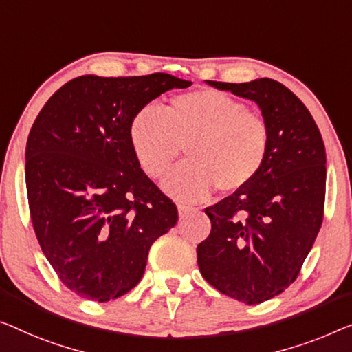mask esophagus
Masks as SVG:
<instances>
[{"label":"esophagus","instance_id":"1","mask_svg":"<svg viewBox=\"0 0 352 352\" xmlns=\"http://www.w3.org/2000/svg\"><path fill=\"white\" fill-rule=\"evenodd\" d=\"M192 212H196V208H194V207L183 206V204L178 206V214H180V218H185V217H188V214H191Z\"/></svg>","mask_w":352,"mask_h":352}]
</instances>
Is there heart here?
I'll return each instance as SVG.
<instances>
[{
	"mask_svg": "<svg viewBox=\"0 0 352 352\" xmlns=\"http://www.w3.org/2000/svg\"><path fill=\"white\" fill-rule=\"evenodd\" d=\"M129 142L140 167L151 178L169 170L182 146L188 160L178 164L162 188L182 202L242 190L264 166L270 133L265 120L243 102L217 90L177 94L164 113L145 106L129 123Z\"/></svg>",
	"mask_w": 352,
	"mask_h": 352,
	"instance_id": "obj_1",
	"label": "heart"
}]
</instances>
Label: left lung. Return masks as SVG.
I'll list each match as a JSON object with an SVG mask.
<instances>
[{
  "label": "left lung",
  "mask_w": 352,
  "mask_h": 352,
  "mask_svg": "<svg viewBox=\"0 0 352 352\" xmlns=\"http://www.w3.org/2000/svg\"><path fill=\"white\" fill-rule=\"evenodd\" d=\"M258 104L269 153L253 182L206 208L212 230L197 245L202 276L219 292L256 305L278 296L300 272L321 229L326 148L303 102L283 83L207 80Z\"/></svg>",
  "instance_id": "left-lung-1"
}]
</instances>
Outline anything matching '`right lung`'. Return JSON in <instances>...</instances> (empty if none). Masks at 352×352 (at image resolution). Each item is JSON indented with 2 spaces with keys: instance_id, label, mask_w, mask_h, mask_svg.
I'll use <instances>...</instances> for the list:
<instances>
[{
  "instance_id": "right-lung-1",
  "label": "right lung",
  "mask_w": 352,
  "mask_h": 352,
  "mask_svg": "<svg viewBox=\"0 0 352 352\" xmlns=\"http://www.w3.org/2000/svg\"><path fill=\"white\" fill-rule=\"evenodd\" d=\"M190 80L164 72L80 76L54 93L25 151L33 228L63 285L107 302L142 278L150 246L177 224L175 204L145 175L129 142L140 109Z\"/></svg>"
}]
</instances>
